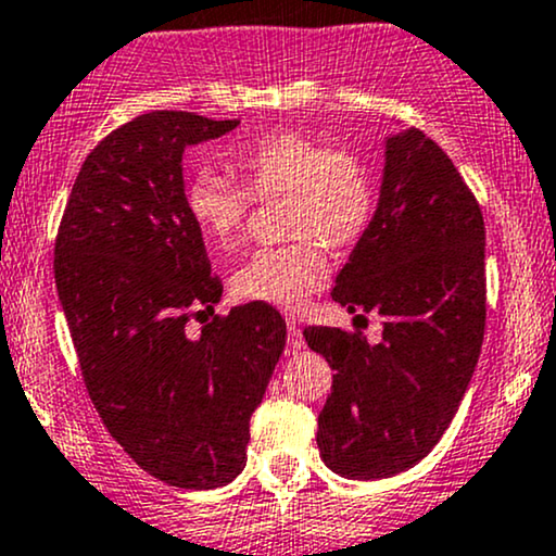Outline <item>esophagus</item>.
Returning <instances> with one entry per match:
<instances>
[{
	"instance_id": "1",
	"label": "esophagus",
	"mask_w": 556,
	"mask_h": 556,
	"mask_svg": "<svg viewBox=\"0 0 556 556\" xmlns=\"http://www.w3.org/2000/svg\"><path fill=\"white\" fill-rule=\"evenodd\" d=\"M303 345H306V343H303L301 327H298L292 319H288V348H290L292 353H295V351H301Z\"/></svg>"
}]
</instances>
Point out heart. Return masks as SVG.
Masks as SVG:
<instances>
[{"instance_id": "obj_1", "label": "heart", "mask_w": 556, "mask_h": 556, "mask_svg": "<svg viewBox=\"0 0 556 556\" xmlns=\"http://www.w3.org/2000/svg\"><path fill=\"white\" fill-rule=\"evenodd\" d=\"M244 187L203 168L187 185L189 218L211 245L229 250L245 231L253 198H288L285 229L298 240L261 248L237 268L231 290L250 303L298 311L329 279V248L356 245L377 208L369 161L348 148H327L301 131H271L231 155Z\"/></svg>"}]
</instances>
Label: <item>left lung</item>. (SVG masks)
Listing matches in <instances>:
<instances>
[{
	"instance_id": "left-lung-1",
	"label": "left lung",
	"mask_w": 556,
	"mask_h": 556,
	"mask_svg": "<svg viewBox=\"0 0 556 556\" xmlns=\"http://www.w3.org/2000/svg\"><path fill=\"white\" fill-rule=\"evenodd\" d=\"M332 301L382 316V340L306 327L332 393L316 446L340 478L399 475L443 438L485 332V224L451 157L419 129L386 139L380 203L340 268Z\"/></svg>"
}]
</instances>
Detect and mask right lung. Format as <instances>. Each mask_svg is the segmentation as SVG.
<instances>
[{
	"label": "right lung",
	"instance_id": "1",
	"mask_svg": "<svg viewBox=\"0 0 556 556\" xmlns=\"http://www.w3.org/2000/svg\"><path fill=\"white\" fill-rule=\"evenodd\" d=\"M237 126L152 110L110 131L78 170L54 240V285L91 404L144 472L187 491L242 472L250 417L288 334L266 303L187 332L224 288L187 213L181 155Z\"/></svg>",
	"mask_w": 556,
	"mask_h": 556
}]
</instances>
